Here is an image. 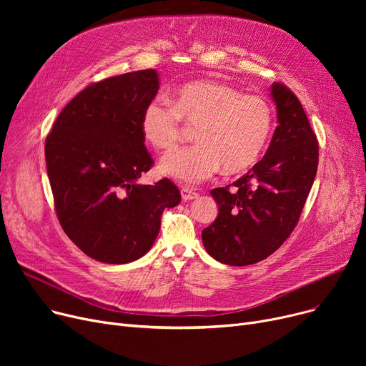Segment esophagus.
Masks as SVG:
<instances>
[{"mask_svg": "<svg viewBox=\"0 0 366 366\" xmlns=\"http://www.w3.org/2000/svg\"><path fill=\"white\" fill-rule=\"evenodd\" d=\"M181 196H182V200H194V199H197L199 197V194L196 193V191H193V189H189V188H182L181 189Z\"/></svg>", "mask_w": 366, "mask_h": 366, "instance_id": "34e87169", "label": "esophagus"}]
</instances>
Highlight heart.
<instances>
[{"label":"heart","mask_w":366,"mask_h":366,"mask_svg":"<svg viewBox=\"0 0 366 366\" xmlns=\"http://www.w3.org/2000/svg\"><path fill=\"white\" fill-rule=\"evenodd\" d=\"M170 103L154 99L147 104L141 132L152 148L167 151L181 141L182 122L197 127V144L167 154L159 166L163 175L185 185L209 179L221 166L232 175L247 170L270 141L273 108L262 96L199 80L178 87Z\"/></svg>","instance_id":"obj_1"}]
</instances>
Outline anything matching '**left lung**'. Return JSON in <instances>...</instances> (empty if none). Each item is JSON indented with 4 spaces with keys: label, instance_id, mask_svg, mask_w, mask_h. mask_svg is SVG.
<instances>
[{
    "label": "left lung",
    "instance_id": "obj_1",
    "mask_svg": "<svg viewBox=\"0 0 366 366\" xmlns=\"http://www.w3.org/2000/svg\"><path fill=\"white\" fill-rule=\"evenodd\" d=\"M272 96L279 126L265 156L233 185L210 191L219 214L202 239L222 264L251 265L277 251L297 227L315 182L319 142L307 114L283 83L272 86Z\"/></svg>",
    "mask_w": 366,
    "mask_h": 366
}]
</instances>
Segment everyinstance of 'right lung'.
<instances>
[{
  "label": "right lung",
  "instance_id": "right-lung-1",
  "mask_svg": "<svg viewBox=\"0 0 366 366\" xmlns=\"http://www.w3.org/2000/svg\"><path fill=\"white\" fill-rule=\"evenodd\" d=\"M159 86L156 69L92 83L57 115L46 138L57 219L99 262L126 264L145 255L160 232L163 210L181 202L167 178L154 185L137 182L154 164L141 117Z\"/></svg>",
  "mask_w": 366,
  "mask_h": 366
}]
</instances>
